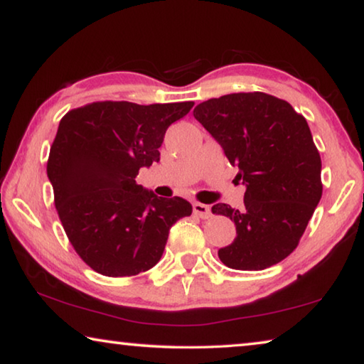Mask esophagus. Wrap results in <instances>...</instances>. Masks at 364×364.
Instances as JSON below:
<instances>
[{"label":"esophagus","mask_w":364,"mask_h":364,"mask_svg":"<svg viewBox=\"0 0 364 364\" xmlns=\"http://www.w3.org/2000/svg\"><path fill=\"white\" fill-rule=\"evenodd\" d=\"M193 210H194V213L197 215V217H200V218H204V220L212 217L210 207L205 205V204H200V202H196V204L193 205Z\"/></svg>","instance_id":"34e87169"}]
</instances>
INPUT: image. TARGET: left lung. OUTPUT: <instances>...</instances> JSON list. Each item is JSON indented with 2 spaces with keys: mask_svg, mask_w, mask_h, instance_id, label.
<instances>
[{
  "mask_svg": "<svg viewBox=\"0 0 364 364\" xmlns=\"http://www.w3.org/2000/svg\"><path fill=\"white\" fill-rule=\"evenodd\" d=\"M194 117L223 147L237 180L247 186L244 208L215 204L237 236L218 250L232 269L260 271L289 257L304 236L323 194L321 157L304 115L262 91L200 102Z\"/></svg>",
  "mask_w": 364,
  "mask_h": 364,
  "instance_id": "obj_1",
  "label": "left lung"
}]
</instances>
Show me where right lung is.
<instances>
[{
	"instance_id": "obj_1",
	"label": "right lung",
	"mask_w": 364,
	"mask_h": 364,
	"mask_svg": "<svg viewBox=\"0 0 364 364\" xmlns=\"http://www.w3.org/2000/svg\"><path fill=\"white\" fill-rule=\"evenodd\" d=\"M193 106L97 101L60 119L48 178L72 247L96 273L122 278L151 269L170 228L193 213L181 197H157L136 183L141 167L160 160L167 128Z\"/></svg>"
}]
</instances>
